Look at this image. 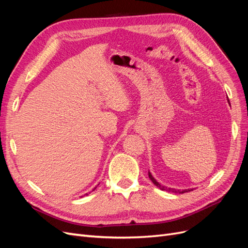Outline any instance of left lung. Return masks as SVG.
I'll use <instances>...</instances> for the list:
<instances>
[{"instance_id": "1", "label": "left lung", "mask_w": 248, "mask_h": 248, "mask_svg": "<svg viewBox=\"0 0 248 248\" xmlns=\"http://www.w3.org/2000/svg\"><path fill=\"white\" fill-rule=\"evenodd\" d=\"M149 174V178H150V180H151L152 181V183L155 185V186H157L158 187L159 189H161V190H166V191H169V192H174V193H184V192H188V191H191L192 189H183V190H180V189H175V188H167L166 186H163V185H161L159 182H157L156 181V179L152 176V174L151 172H148Z\"/></svg>"}]
</instances>
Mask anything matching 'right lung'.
<instances>
[{
    "label": "right lung",
    "instance_id": "right-lung-1",
    "mask_svg": "<svg viewBox=\"0 0 248 248\" xmlns=\"http://www.w3.org/2000/svg\"><path fill=\"white\" fill-rule=\"evenodd\" d=\"M95 188H96V187H95ZM95 188H94V189H95ZM87 194H88V193H86V194H85V196H87Z\"/></svg>",
    "mask_w": 248,
    "mask_h": 248
}]
</instances>
